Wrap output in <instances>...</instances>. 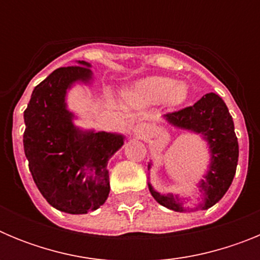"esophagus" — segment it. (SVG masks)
Listing matches in <instances>:
<instances>
[{
    "label": "esophagus",
    "instance_id": "obj_1",
    "mask_svg": "<svg viewBox=\"0 0 260 260\" xmlns=\"http://www.w3.org/2000/svg\"><path fill=\"white\" fill-rule=\"evenodd\" d=\"M133 135H134L135 138H138V139H143V138H146L147 135L146 125H143V123H138V125H135L134 127H133Z\"/></svg>",
    "mask_w": 260,
    "mask_h": 260
}]
</instances>
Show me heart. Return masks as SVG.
Wrapping results in <instances>:
<instances>
[{"label": "heart", "instance_id": "obj_1", "mask_svg": "<svg viewBox=\"0 0 260 260\" xmlns=\"http://www.w3.org/2000/svg\"><path fill=\"white\" fill-rule=\"evenodd\" d=\"M189 88L183 82H177L173 78L146 77L135 82L126 91L128 103L135 105H155L164 103L167 107L174 108L186 102Z\"/></svg>", "mask_w": 260, "mask_h": 260}]
</instances>
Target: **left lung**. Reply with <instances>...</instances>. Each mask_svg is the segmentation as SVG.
<instances>
[{
	"label": "left lung",
	"instance_id": "1",
	"mask_svg": "<svg viewBox=\"0 0 260 260\" xmlns=\"http://www.w3.org/2000/svg\"><path fill=\"white\" fill-rule=\"evenodd\" d=\"M162 121L183 132L197 134L208 147L210 162L203 178L197 183L201 201L194 208L186 206L187 201L178 194H161L153 187L148 177V189L158 204L176 212H194L208 210L215 206L228 191L236 174L238 162V142L234 133V123L228 107L217 93L204 95L192 107L174 113L165 114ZM152 162H148V172ZM150 176V173H148Z\"/></svg>",
	"mask_w": 260,
	"mask_h": 260
}]
</instances>
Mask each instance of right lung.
<instances>
[{
    "label": "right lung",
    "mask_w": 260,
    "mask_h": 260,
    "mask_svg": "<svg viewBox=\"0 0 260 260\" xmlns=\"http://www.w3.org/2000/svg\"><path fill=\"white\" fill-rule=\"evenodd\" d=\"M54 70L34 88L24 110V153L38 189L56 210L82 215L98 210L110 191L108 161L125 143L119 133L95 132L75 125L69 109L73 87H91L92 65Z\"/></svg>",
    "instance_id": "1"
}]
</instances>
